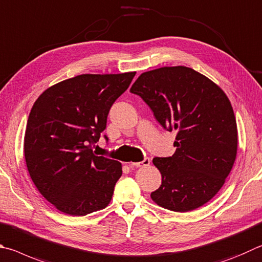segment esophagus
Instances as JSON below:
<instances>
[{
  "label": "esophagus",
  "mask_w": 262,
  "mask_h": 262,
  "mask_svg": "<svg viewBox=\"0 0 262 262\" xmlns=\"http://www.w3.org/2000/svg\"><path fill=\"white\" fill-rule=\"evenodd\" d=\"M147 165H150L149 157H145L143 160L139 161V163H132L130 164V166H134V167H144V166H147Z\"/></svg>",
  "instance_id": "esophagus-1"
}]
</instances>
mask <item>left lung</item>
I'll use <instances>...</instances> for the list:
<instances>
[{
    "instance_id": "obj_1",
    "label": "left lung",
    "mask_w": 262,
    "mask_h": 262,
    "mask_svg": "<svg viewBox=\"0 0 262 262\" xmlns=\"http://www.w3.org/2000/svg\"><path fill=\"white\" fill-rule=\"evenodd\" d=\"M166 130L178 132L172 157H156L161 185L152 201L174 212H189L215 196L234 166L237 125L223 90L185 66L142 73L132 85Z\"/></svg>"
}]
</instances>
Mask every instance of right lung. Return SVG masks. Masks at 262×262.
Segmentation results:
<instances>
[{
    "mask_svg": "<svg viewBox=\"0 0 262 262\" xmlns=\"http://www.w3.org/2000/svg\"><path fill=\"white\" fill-rule=\"evenodd\" d=\"M135 73L78 75L45 90L33 105L24 140L27 169L60 212L83 216L111 202L121 164L92 146Z\"/></svg>",
    "mask_w": 262,
    "mask_h": 262,
    "instance_id": "add662e5",
    "label": "right lung"
}]
</instances>
